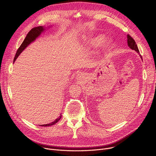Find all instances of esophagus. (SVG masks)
<instances>
[{
	"label": "esophagus",
	"instance_id": "esophagus-1",
	"mask_svg": "<svg viewBox=\"0 0 156 156\" xmlns=\"http://www.w3.org/2000/svg\"><path fill=\"white\" fill-rule=\"evenodd\" d=\"M83 78H84V76H83V74H82V73L78 74V75L76 76V79L78 80H81L83 79Z\"/></svg>",
	"mask_w": 156,
	"mask_h": 156
}]
</instances>
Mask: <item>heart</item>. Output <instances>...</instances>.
Returning a JSON list of instances; mask_svg holds the SVG:
<instances>
[{"instance_id": "heart-1", "label": "heart", "mask_w": 156, "mask_h": 156, "mask_svg": "<svg viewBox=\"0 0 156 156\" xmlns=\"http://www.w3.org/2000/svg\"><path fill=\"white\" fill-rule=\"evenodd\" d=\"M106 37L105 35H98L93 38H91L89 41V45L94 48H96L101 46L105 41ZM113 47V43L111 40H108L105 44V47L106 49H111Z\"/></svg>"}]
</instances>
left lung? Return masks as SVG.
<instances>
[{
    "mask_svg": "<svg viewBox=\"0 0 156 156\" xmlns=\"http://www.w3.org/2000/svg\"><path fill=\"white\" fill-rule=\"evenodd\" d=\"M127 45H128L129 47L132 49V50H135L136 51H137V53H139V49H138V47L136 44V41L135 40L128 34L127 35ZM140 58H142V56H141L140 55H139Z\"/></svg>",
    "mask_w": 156,
    "mask_h": 156,
    "instance_id": "left-lung-1",
    "label": "left lung"
}]
</instances>
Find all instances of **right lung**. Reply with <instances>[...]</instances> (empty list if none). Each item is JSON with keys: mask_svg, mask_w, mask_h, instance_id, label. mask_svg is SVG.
I'll use <instances>...</instances> for the list:
<instances>
[{"mask_svg": "<svg viewBox=\"0 0 156 156\" xmlns=\"http://www.w3.org/2000/svg\"><path fill=\"white\" fill-rule=\"evenodd\" d=\"M45 28L42 26H39V27H34L32 29H31L30 30V32L28 33V34L27 35L25 38L24 39L23 41L22 42V44H21V45L20 46V47L18 48L17 53L15 55V57H14L13 59V63L15 62V61L16 60V59L17 58L18 56H19V55L22 53V51L28 46L29 44H30L32 42H33L34 40H35V39L39 37L40 35V34L43 32L45 30ZM62 118V115H60V116L57 118L53 122L50 123V124H41V125H39L41 126H52L55 124H56L57 122H58V121L61 119Z\"/></svg>", "mask_w": 156, "mask_h": 156, "instance_id": "add662e5", "label": "right lung"}]
</instances>
